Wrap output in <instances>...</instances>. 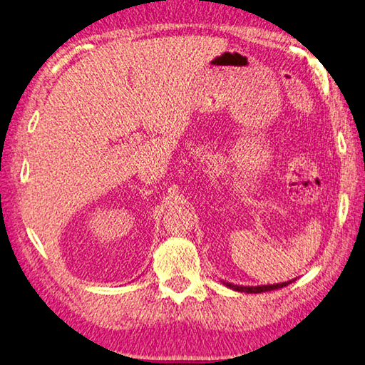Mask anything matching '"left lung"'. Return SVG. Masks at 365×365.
Segmentation results:
<instances>
[{
	"label": "left lung",
	"instance_id": "8db88e82",
	"mask_svg": "<svg viewBox=\"0 0 365 365\" xmlns=\"http://www.w3.org/2000/svg\"><path fill=\"white\" fill-rule=\"evenodd\" d=\"M223 282V279H222ZM294 279H289V282H284V283H277V284H260V286H242V284H232L228 282H223L225 286H228L230 289H235L239 292H250V294H257V292H267V291H273V289H279V288H284V286L291 284Z\"/></svg>",
	"mask_w": 365,
	"mask_h": 365
}]
</instances>
